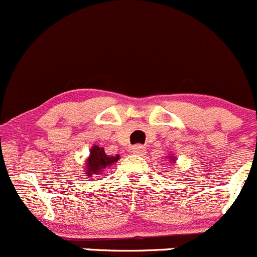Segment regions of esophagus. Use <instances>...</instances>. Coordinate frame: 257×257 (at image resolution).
Instances as JSON below:
<instances>
[{
    "label": "esophagus",
    "instance_id": "esophagus-1",
    "mask_svg": "<svg viewBox=\"0 0 257 257\" xmlns=\"http://www.w3.org/2000/svg\"><path fill=\"white\" fill-rule=\"evenodd\" d=\"M132 152H133L134 154H143L144 148L142 146H139V144H137V146L132 147Z\"/></svg>",
    "mask_w": 257,
    "mask_h": 257
}]
</instances>
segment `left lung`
<instances>
[{
	"instance_id": "8db88e82",
	"label": "left lung",
	"mask_w": 257,
	"mask_h": 257,
	"mask_svg": "<svg viewBox=\"0 0 257 257\" xmlns=\"http://www.w3.org/2000/svg\"><path fill=\"white\" fill-rule=\"evenodd\" d=\"M171 158H172V157H171Z\"/></svg>"
}]
</instances>
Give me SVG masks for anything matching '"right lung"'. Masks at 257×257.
I'll list each match as a JSON object with an SVG mask.
<instances>
[{"label":"right lung","instance_id":"right-lung-1","mask_svg":"<svg viewBox=\"0 0 257 257\" xmlns=\"http://www.w3.org/2000/svg\"><path fill=\"white\" fill-rule=\"evenodd\" d=\"M119 159V156L109 157L106 156L104 148L98 146H94L90 151V157L88 158V166H86V176L90 174H99L104 168L111 166L114 162Z\"/></svg>","mask_w":257,"mask_h":257}]
</instances>
